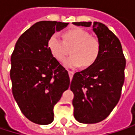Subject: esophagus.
Instances as JSON below:
<instances>
[{"label": "esophagus", "instance_id": "obj_1", "mask_svg": "<svg viewBox=\"0 0 135 135\" xmlns=\"http://www.w3.org/2000/svg\"><path fill=\"white\" fill-rule=\"evenodd\" d=\"M68 73H69V78H70V80H72V78H73V74H74V72L73 71H68Z\"/></svg>", "mask_w": 135, "mask_h": 135}]
</instances>
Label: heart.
Segmentation results:
<instances>
[{
	"instance_id": "b5f03b06",
	"label": "heart",
	"mask_w": 135,
	"mask_h": 135,
	"mask_svg": "<svg viewBox=\"0 0 135 135\" xmlns=\"http://www.w3.org/2000/svg\"><path fill=\"white\" fill-rule=\"evenodd\" d=\"M47 47L60 62L66 59L70 49L72 55L64 62L67 68L91 66L98 59L101 49L99 41L80 28L66 31L63 33V40L58 33H53L47 41Z\"/></svg>"
}]
</instances>
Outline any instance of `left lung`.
Listing matches in <instances>:
<instances>
[{
  "mask_svg": "<svg viewBox=\"0 0 135 135\" xmlns=\"http://www.w3.org/2000/svg\"><path fill=\"white\" fill-rule=\"evenodd\" d=\"M73 24L90 27L91 22ZM92 28L100 43V54L94 64L73 75L70 84L73 115L82 123L105 120L118 103L124 82L126 60L119 39L101 22H94Z\"/></svg>",
  "mask_w": 135,
  "mask_h": 135,
  "instance_id": "left-lung-1",
  "label": "left lung"
}]
</instances>
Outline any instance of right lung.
I'll use <instances>...</instances> for the list:
<instances>
[{"mask_svg": "<svg viewBox=\"0 0 135 135\" xmlns=\"http://www.w3.org/2000/svg\"><path fill=\"white\" fill-rule=\"evenodd\" d=\"M67 22H36L17 41L11 57L12 94L30 121L47 125L54 120L53 109L69 86L67 70L51 55L47 41Z\"/></svg>", "mask_w": 135, "mask_h": 135, "instance_id": "right-lung-1", "label": "right lung"}]
</instances>
